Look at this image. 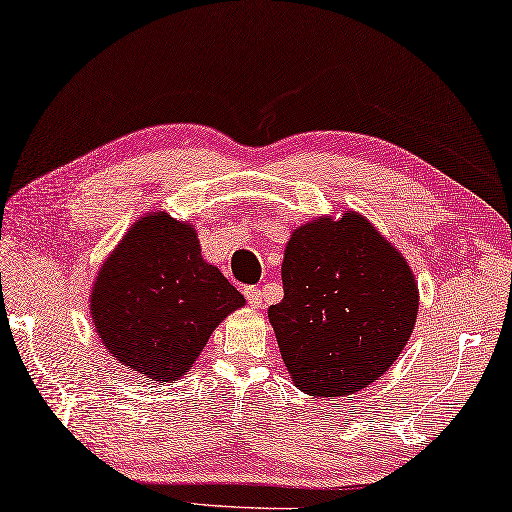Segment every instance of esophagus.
Segmentation results:
<instances>
[{"label":"esophagus","instance_id":"obj_1","mask_svg":"<svg viewBox=\"0 0 512 512\" xmlns=\"http://www.w3.org/2000/svg\"><path fill=\"white\" fill-rule=\"evenodd\" d=\"M245 297L249 301V306H254V308H261L265 304V295H263L261 288H247Z\"/></svg>","mask_w":512,"mask_h":512}]
</instances>
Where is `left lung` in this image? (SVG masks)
I'll return each mask as SVG.
<instances>
[{
    "instance_id": "left-lung-1",
    "label": "left lung",
    "mask_w": 512,
    "mask_h": 512,
    "mask_svg": "<svg viewBox=\"0 0 512 512\" xmlns=\"http://www.w3.org/2000/svg\"><path fill=\"white\" fill-rule=\"evenodd\" d=\"M272 329L292 381L311 397H345L388 372L420 306L406 258L363 215L320 217L292 231Z\"/></svg>"
}]
</instances>
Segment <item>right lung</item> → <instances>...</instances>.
Instances as JSON below:
<instances>
[{
  "label": "right lung",
  "mask_w": 512,
  "mask_h": 512,
  "mask_svg": "<svg viewBox=\"0 0 512 512\" xmlns=\"http://www.w3.org/2000/svg\"><path fill=\"white\" fill-rule=\"evenodd\" d=\"M245 297L201 258L197 231L165 211L131 226L99 270L90 313L102 345L147 379L172 383Z\"/></svg>",
  "instance_id": "right-lung-1"
}]
</instances>
